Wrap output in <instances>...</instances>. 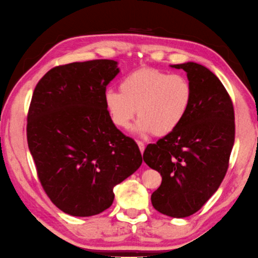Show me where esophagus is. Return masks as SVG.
<instances>
[{
  "mask_svg": "<svg viewBox=\"0 0 258 258\" xmlns=\"http://www.w3.org/2000/svg\"><path fill=\"white\" fill-rule=\"evenodd\" d=\"M137 144H138L139 150H141V153L143 154V153H144V151H145V144L142 141H137Z\"/></svg>",
  "mask_w": 258,
  "mask_h": 258,
  "instance_id": "34e87169",
  "label": "esophagus"
}]
</instances>
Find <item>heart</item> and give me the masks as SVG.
I'll return each instance as SVG.
<instances>
[{
    "label": "heart",
    "mask_w": 258,
    "mask_h": 258,
    "mask_svg": "<svg viewBox=\"0 0 258 258\" xmlns=\"http://www.w3.org/2000/svg\"><path fill=\"white\" fill-rule=\"evenodd\" d=\"M193 99L191 82L180 74L157 69L134 71L121 80L120 91L107 89L104 103L109 117L120 129L132 125L136 112L139 135L164 136L176 130L186 117Z\"/></svg>",
    "instance_id": "b5f03b06"
}]
</instances>
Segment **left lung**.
<instances>
[{"instance_id": "1", "label": "left lung", "mask_w": 258, "mask_h": 258, "mask_svg": "<svg viewBox=\"0 0 258 258\" xmlns=\"http://www.w3.org/2000/svg\"><path fill=\"white\" fill-rule=\"evenodd\" d=\"M170 66L186 72L191 107L178 128L147 145L143 158L162 176L152 205L163 215L183 218L197 213L224 179L234 144V111L224 86L206 66Z\"/></svg>"}]
</instances>
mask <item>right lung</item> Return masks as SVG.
<instances>
[{"label": "right lung", "mask_w": 258, "mask_h": 258, "mask_svg": "<svg viewBox=\"0 0 258 258\" xmlns=\"http://www.w3.org/2000/svg\"><path fill=\"white\" fill-rule=\"evenodd\" d=\"M117 61L98 59L53 67L39 83L27 116L28 149L54 205L78 217L112 206L113 188L143 162L134 139L106 111L104 94Z\"/></svg>", "instance_id": "1"}]
</instances>
